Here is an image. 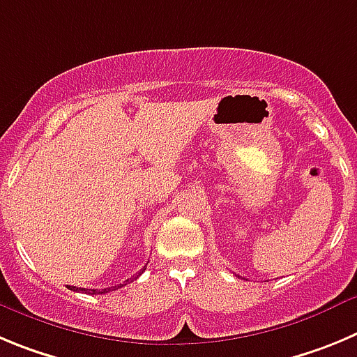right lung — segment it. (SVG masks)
<instances>
[{
	"instance_id": "obj_1",
	"label": "right lung",
	"mask_w": 357,
	"mask_h": 357,
	"mask_svg": "<svg viewBox=\"0 0 357 357\" xmlns=\"http://www.w3.org/2000/svg\"><path fill=\"white\" fill-rule=\"evenodd\" d=\"M146 271V266H144L142 271L139 272V274H135L133 278L131 279H137L139 278L140 274H142V272ZM131 279H128L126 282H130ZM126 282H124V284H117V287H114V288H102V290H91V288H76V287H69L70 290H75V291H85V294H91V295H98V294H108V291H114V290H119V288H123V287H126Z\"/></svg>"
}]
</instances>
